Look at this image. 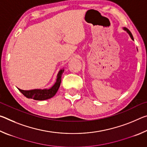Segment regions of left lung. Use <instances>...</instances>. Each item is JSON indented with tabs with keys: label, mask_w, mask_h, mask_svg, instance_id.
<instances>
[{
	"label": "left lung",
	"mask_w": 147,
	"mask_h": 147,
	"mask_svg": "<svg viewBox=\"0 0 147 147\" xmlns=\"http://www.w3.org/2000/svg\"><path fill=\"white\" fill-rule=\"evenodd\" d=\"M123 29L124 30V31H126V32H127V33L129 34V36H130V37L131 38V39H132V40L134 41V38H133V36H132V34H131V32L128 29V28H125V27H124V28H123ZM138 50V49H137Z\"/></svg>",
	"instance_id": "8db88e82"
}]
</instances>
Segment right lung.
Returning <instances> with one entry per match:
<instances>
[{
    "label": "right lung",
    "mask_w": 147,
    "mask_h": 147,
    "mask_svg": "<svg viewBox=\"0 0 147 147\" xmlns=\"http://www.w3.org/2000/svg\"><path fill=\"white\" fill-rule=\"evenodd\" d=\"M64 71V68H62L59 71L57 74L56 82L50 88L46 89H34L31 90H23L18 88L19 91L24 94L26 98H32L36 100H45L49 99L55 95L60 86L61 76Z\"/></svg>",
    "instance_id": "obj_1"
}]
</instances>
